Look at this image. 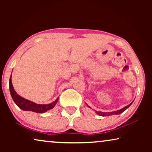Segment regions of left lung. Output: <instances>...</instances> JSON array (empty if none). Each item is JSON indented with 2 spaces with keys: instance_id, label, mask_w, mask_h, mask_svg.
<instances>
[{
  "instance_id": "8db88e82",
  "label": "left lung",
  "mask_w": 152,
  "mask_h": 152,
  "mask_svg": "<svg viewBox=\"0 0 152 152\" xmlns=\"http://www.w3.org/2000/svg\"><path fill=\"white\" fill-rule=\"evenodd\" d=\"M133 102H132V103H130L129 105H127V106L125 107L124 108H123V109H120L119 110H117V111H113V112H108V113H104V112H98V111H96V113L97 115H100V116H102V117H105V116H109V115H119V114H121V113H122L123 111H125V110L127 109V108L131 106V104H132L133 103ZM89 108H91L89 106H88Z\"/></svg>"
}]
</instances>
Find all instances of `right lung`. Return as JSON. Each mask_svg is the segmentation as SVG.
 <instances>
[{
  "mask_svg": "<svg viewBox=\"0 0 152 152\" xmlns=\"http://www.w3.org/2000/svg\"><path fill=\"white\" fill-rule=\"evenodd\" d=\"M9 88L12 99L15 102V104H16L20 109L23 110H29V111H33L37 113H43L48 111V110L51 109H53V108L56 106V103H57L58 101V98L55 101H53L50 104H36L35 102L24 99V98L19 96L14 90V88L12 84L11 76L10 77L9 79Z\"/></svg>",
  "mask_w": 152,
  "mask_h": 152,
  "instance_id": "add662e5",
  "label": "right lung"
}]
</instances>
